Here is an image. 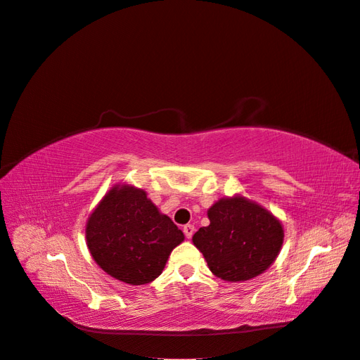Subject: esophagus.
Returning <instances> with one entry per match:
<instances>
[{
  "label": "esophagus",
  "mask_w": 360,
  "mask_h": 360,
  "mask_svg": "<svg viewBox=\"0 0 360 360\" xmlns=\"http://www.w3.org/2000/svg\"><path fill=\"white\" fill-rule=\"evenodd\" d=\"M193 231H195V226L192 224H186L183 226V233L188 238H191L193 236Z\"/></svg>",
  "instance_id": "34e87169"
}]
</instances>
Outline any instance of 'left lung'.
<instances>
[{"label":"left lung","instance_id":"obj_1","mask_svg":"<svg viewBox=\"0 0 360 360\" xmlns=\"http://www.w3.org/2000/svg\"><path fill=\"white\" fill-rule=\"evenodd\" d=\"M210 225L193 234L213 274L224 281H248L278 257L284 230L276 217L243 197L222 198L209 212Z\"/></svg>","mask_w":360,"mask_h":360}]
</instances>
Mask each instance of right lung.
<instances>
[{"instance_id": "add662e5", "label": "right lung", "mask_w": 360, "mask_h": 360, "mask_svg": "<svg viewBox=\"0 0 360 360\" xmlns=\"http://www.w3.org/2000/svg\"><path fill=\"white\" fill-rule=\"evenodd\" d=\"M86 245L108 275L130 285L156 279L183 233L143 189L114 188L86 222Z\"/></svg>"}]
</instances>
